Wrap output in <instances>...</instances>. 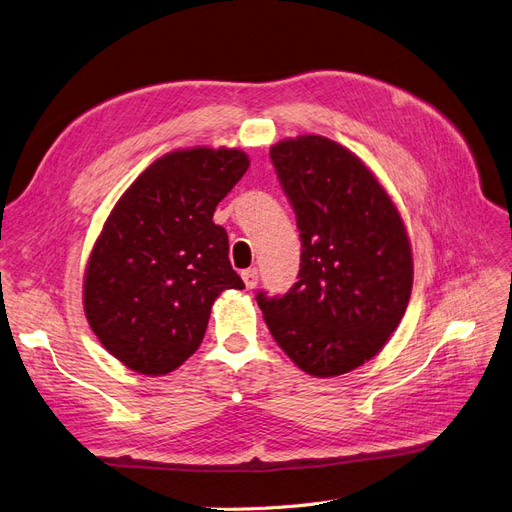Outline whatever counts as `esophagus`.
<instances>
[{"label":"esophagus","instance_id":"esophagus-1","mask_svg":"<svg viewBox=\"0 0 512 512\" xmlns=\"http://www.w3.org/2000/svg\"><path fill=\"white\" fill-rule=\"evenodd\" d=\"M241 277H243L245 286L252 290V288L258 284V269H256V267H252V269H245V271L241 273Z\"/></svg>","mask_w":512,"mask_h":512}]
</instances>
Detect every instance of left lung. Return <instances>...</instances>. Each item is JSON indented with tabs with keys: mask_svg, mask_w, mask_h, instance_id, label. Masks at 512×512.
Segmentation results:
<instances>
[{
	"mask_svg": "<svg viewBox=\"0 0 512 512\" xmlns=\"http://www.w3.org/2000/svg\"><path fill=\"white\" fill-rule=\"evenodd\" d=\"M271 162L301 237L286 294L256 292L275 342L303 371L339 376L376 356L406 314L412 252L393 200L352 151L324 136L277 143Z\"/></svg>",
	"mask_w": 512,
	"mask_h": 512,
	"instance_id": "1",
	"label": "left lung"
}]
</instances>
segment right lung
I'll return each mask as SVG.
<instances>
[{
  "label": "right lung",
  "instance_id": "right-lung-1",
  "mask_svg": "<svg viewBox=\"0 0 512 512\" xmlns=\"http://www.w3.org/2000/svg\"><path fill=\"white\" fill-rule=\"evenodd\" d=\"M247 166L239 149L173 151L108 215L85 273V314L102 346L138 374L177 369L203 342L218 294L245 288L213 213Z\"/></svg>",
  "mask_w": 512,
  "mask_h": 512
}]
</instances>
